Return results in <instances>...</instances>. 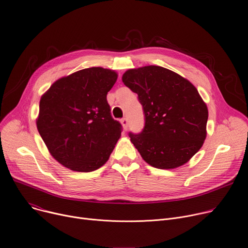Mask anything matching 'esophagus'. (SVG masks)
I'll list each match as a JSON object with an SVG mask.
<instances>
[{"mask_svg":"<svg viewBox=\"0 0 248 248\" xmlns=\"http://www.w3.org/2000/svg\"><path fill=\"white\" fill-rule=\"evenodd\" d=\"M121 123H122V125H123L124 129V130H126V129H127V127H128V122H127V119H123V120L121 121Z\"/></svg>","mask_w":248,"mask_h":248,"instance_id":"34e87169","label":"esophagus"}]
</instances>
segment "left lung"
I'll return each mask as SVG.
<instances>
[{
    "instance_id": "obj_1",
    "label": "left lung",
    "mask_w": 248,
    "mask_h": 248,
    "mask_svg": "<svg viewBox=\"0 0 248 248\" xmlns=\"http://www.w3.org/2000/svg\"><path fill=\"white\" fill-rule=\"evenodd\" d=\"M124 84L139 95L145 125L129 133L142 159L158 169L186 164L207 138L208 107L197 88L164 67L148 65L126 70Z\"/></svg>"
}]
</instances>
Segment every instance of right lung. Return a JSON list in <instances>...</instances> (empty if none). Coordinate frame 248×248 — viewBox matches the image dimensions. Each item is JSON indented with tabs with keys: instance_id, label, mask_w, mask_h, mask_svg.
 Segmentation results:
<instances>
[{
	"instance_id": "1",
	"label": "right lung",
	"mask_w": 248,
	"mask_h": 248,
	"mask_svg": "<svg viewBox=\"0 0 248 248\" xmlns=\"http://www.w3.org/2000/svg\"><path fill=\"white\" fill-rule=\"evenodd\" d=\"M117 79L115 70L91 67L59 78L41 96L36 126L64 167L91 172L108 160L122 136L107 102Z\"/></svg>"
}]
</instances>
